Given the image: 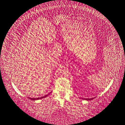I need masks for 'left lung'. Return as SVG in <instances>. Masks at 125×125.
Here are the masks:
<instances>
[{
	"mask_svg": "<svg viewBox=\"0 0 125 125\" xmlns=\"http://www.w3.org/2000/svg\"><path fill=\"white\" fill-rule=\"evenodd\" d=\"M94 98H83V99L84 100H88V101H89V100H92L94 99Z\"/></svg>",
	"mask_w": 125,
	"mask_h": 125,
	"instance_id": "left-lung-1",
	"label": "left lung"
}]
</instances>
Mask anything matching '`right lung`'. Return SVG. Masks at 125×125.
<instances>
[{
	"label": "right lung",
	"instance_id": "1",
	"mask_svg": "<svg viewBox=\"0 0 125 125\" xmlns=\"http://www.w3.org/2000/svg\"><path fill=\"white\" fill-rule=\"evenodd\" d=\"M47 95H49V94H47V95L45 96H43V97H38V98H31V97H29V98H30V99H31V100H39V99H41V98H44V97H46V96H47Z\"/></svg>",
	"mask_w": 125,
	"mask_h": 125
}]
</instances>
